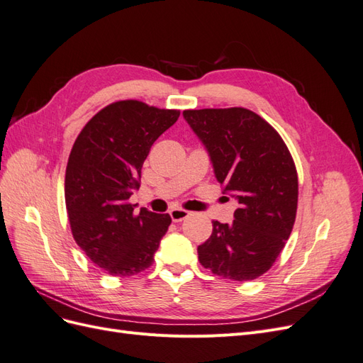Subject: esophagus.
<instances>
[{
    "instance_id": "1",
    "label": "esophagus",
    "mask_w": 363,
    "mask_h": 363,
    "mask_svg": "<svg viewBox=\"0 0 363 363\" xmlns=\"http://www.w3.org/2000/svg\"><path fill=\"white\" fill-rule=\"evenodd\" d=\"M169 215H171V219H172L174 223H180V221H183L184 218L189 216V212L184 211V208L175 207V208H172V211L169 212Z\"/></svg>"
}]
</instances>
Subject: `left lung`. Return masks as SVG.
I'll return each mask as SVG.
<instances>
[{"instance_id": "8db88e82", "label": "left lung", "mask_w": 363, "mask_h": 363, "mask_svg": "<svg viewBox=\"0 0 363 363\" xmlns=\"http://www.w3.org/2000/svg\"><path fill=\"white\" fill-rule=\"evenodd\" d=\"M203 142L216 180L238 201L232 224L213 221L199 245L201 265L216 276L248 281L265 274L289 239L298 203L291 152L265 119L244 107L184 111Z\"/></svg>"}]
</instances>
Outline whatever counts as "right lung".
<instances>
[{
  "label": "right lung",
  "instance_id": "add662e5",
  "mask_svg": "<svg viewBox=\"0 0 363 363\" xmlns=\"http://www.w3.org/2000/svg\"><path fill=\"white\" fill-rule=\"evenodd\" d=\"M179 111L136 100L98 112L75 139L65 175V203L72 236L96 267L128 277L151 267L171 216L128 199L139 189L151 145L179 119Z\"/></svg>",
  "mask_w": 363,
  "mask_h": 363
}]
</instances>
